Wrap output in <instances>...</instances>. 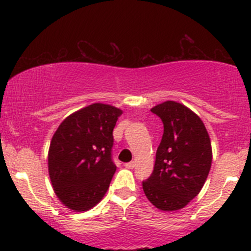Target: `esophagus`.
Returning <instances> with one entry per match:
<instances>
[{
  "label": "esophagus",
  "mask_w": 251,
  "mask_h": 251,
  "mask_svg": "<svg viewBox=\"0 0 251 251\" xmlns=\"http://www.w3.org/2000/svg\"><path fill=\"white\" fill-rule=\"evenodd\" d=\"M135 166V162H131V163H126L125 168L126 169H133Z\"/></svg>",
  "instance_id": "1"
}]
</instances>
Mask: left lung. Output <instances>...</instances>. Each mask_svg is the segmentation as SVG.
I'll return each mask as SVG.
<instances>
[{"instance_id": "left-lung-1", "label": "left lung", "mask_w": 251, "mask_h": 251, "mask_svg": "<svg viewBox=\"0 0 251 251\" xmlns=\"http://www.w3.org/2000/svg\"><path fill=\"white\" fill-rule=\"evenodd\" d=\"M151 111L162 119L164 134L143 190L157 209L176 211L203 188L211 169V140L201 118L183 103L168 100Z\"/></svg>"}]
</instances>
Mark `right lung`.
<instances>
[{"instance_id":"right-lung-1","label":"right lung","mask_w":251,"mask_h":251,"mask_svg":"<svg viewBox=\"0 0 251 251\" xmlns=\"http://www.w3.org/2000/svg\"><path fill=\"white\" fill-rule=\"evenodd\" d=\"M120 108L94 102L63 119L50 140L48 172L56 197L67 209L87 211L109 188L117 166L111 159Z\"/></svg>"}]
</instances>
